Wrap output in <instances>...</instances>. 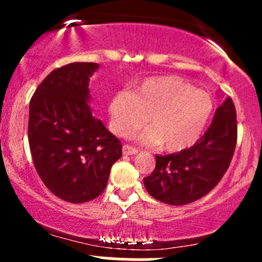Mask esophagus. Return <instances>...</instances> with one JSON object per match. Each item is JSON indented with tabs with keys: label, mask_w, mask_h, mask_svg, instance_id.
Masks as SVG:
<instances>
[{
	"label": "esophagus",
	"mask_w": 262,
	"mask_h": 262,
	"mask_svg": "<svg viewBox=\"0 0 262 262\" xmlns=\"http://www.w3.org/2000/svg\"><path fill=\"white\" fill-rule=\"evenodd\" d=\"M138 153V149L132 146H128V144H124L123 146V155L126 156H132V155H137Z\"/></svg>",
	"instance_id": "34e87169"
}]
</instances>
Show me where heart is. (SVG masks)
I'll use <instances>...</instances> for the list:
<instances>
[{"mask_svg": "<svg viewBox=\"0 0 262 262\" xmlns=\"http://www.w3.org/2000/svg\"><path fill=\"white\" fill-rule=\"evenodd\" d=\"M213 100L178 76H153L134 83L133 91L115 92L107 104L109 125L126 137L148 123L142 139L178 153L194 147L213 115Z\"/></svg>", "mask_w": 262, "mask_h": 262, "instance_id": "b5f03b06", "label": "heart"}]
</instances>
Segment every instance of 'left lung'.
I'll list each match as a JSON object with an SVG mask.
<instances>
[{"mask_svg":"<svg viewBox=\"0 0 262 262\" xmlns=\"http://www.w3.org/2000/svg\"><path fill=\"white\" fill-rule=\"evenodd\" d=\"M236 143V107L231 97H227L194 147L156 156L155 170L143 179L146 190L155 199L170 205H185L200 199L228 170Z\"/></svg>","mask_w":262,"mask_h":262,"instance_id":"obj_1","label":"left lung"}]
</instances>
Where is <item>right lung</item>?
Instances as JSON below:
<instances>
[{
    "label": "right lung",
    "mask_w": 262,
    "mask_h": 262,
    "mask_svg": "<svg viewBox=\"0 0 262 262\" xmlns=\"http://www.w3.org/2000/svg\"><path fill=\"white\" fill-rule=\"evenodd\" d=\"M97 63L76 62L52 71L29 105V146L36 172L59 199L86 203L106 187L121 143L92 115L90 77Z\"/></svg>",
    "instance_id": "add662e5"
}]
</instances>
